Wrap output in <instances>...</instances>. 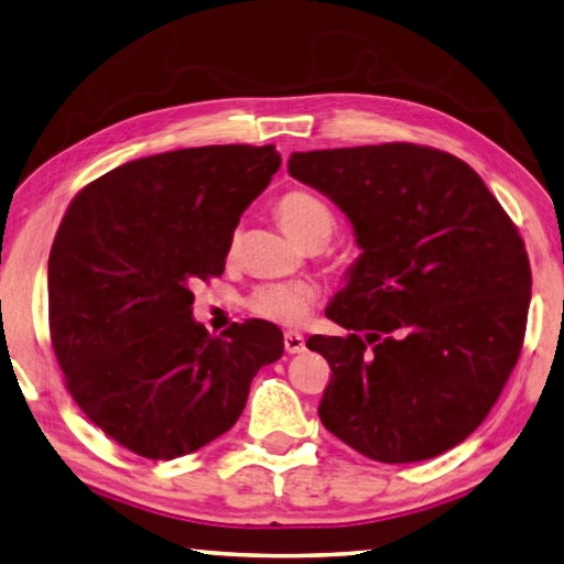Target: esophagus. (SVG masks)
I'll use <instances>...</instances> for the list:
<instances>
[{"mask_svg":"<svg viewBox=\"0 0 564 564\" xmlns=\"http://www.w3.org/2000/svg\"><path fill=\"white\" fill-rule=\"evenodd\" d=\"M283 347H285V351H289V355H301V351L305 349V337L297 335V333H285Z\"/></svg>","mask_w":564,"mask_h":564,"instance_id":"esophagus-1","label":"esophagus"}]
</instances>
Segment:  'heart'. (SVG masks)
Instances as JSON below:
<instances>
[{
    "label": "heart",
    "instance_id": "heart-1",
    "mask_svg": "<svg viewBox=\"0 0 564 564\" xmlns=\"http://www.w3.org/2000/svg\"><path fill=\"white\" fill-rule=\"evenodd\" d=\"M275 215H279L281 227L289 235L301 241V245H319L333 237L337 227V219L333 207H329L323 197L295 187V191L283 193L275 203ZM237 245V239L231 241V247ZM315 303V291L305 283H263L257 291L249 295L247 307L249 311L271 319L279 325H297L303 323L311 313Z\"/></svg>",
    "mask_w": 564,
    "mask_h": 564
}]
</instances>
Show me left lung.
Listing matches in <instances>:
<instances>
[{
	"instance_id": "left-lung-1",
	"label": "left lung",
	"mask_w": 564,
	"mask_h": 564,
	"mask_svg": "<svg viewBox=\"0 0 564 564\" xmlns=\"http://www.w3.org/2000/svg\"><path fill=\"white\" fill-rule=\"evenodd\" d=\"M295 181L355 227L359 259L313 335L333 377L319 421L364 457L405 465L477 430L521 355L531 263L479 173L417 143L291 153Z\"/></svg>"
}]
</instances>
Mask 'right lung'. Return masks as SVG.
I'll use <instances>...</instances> for the list:
<instances>
[{"label": "right lung", "mask_w": 564, "mask_h": 564, "mask_svg": "<svg viewBox=\"0 0 564 564\" xmlns=\"http://www.w3.org/2000/svg\"><path fill=\"white\" fill-rule=\"evenodd\" d=\"M281 169L267 147L129 161L75 195L48 257L51 341L75 403L121 447L183 457L235 425L283 355L267 319L209 337L193 285L223 275L245 209Z\"/></svg>", "instance_id": "add662e5"}]
</instances>
